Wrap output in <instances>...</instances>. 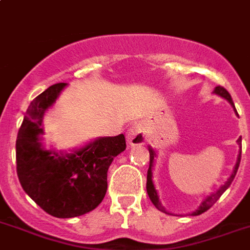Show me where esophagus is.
<instances>
[{
	"label": "esophagus",
	"mask_w": 250,
	"mask_h": 250,
	"mask_svg": "<svg viewBox=\"0 0 250 250\" xmlns=\"http://www.w3.org/2000/svg\"><path fill=\"white\" fill-rule=\"evenodd\" d=\"M147 139V130L142 124H137L133 127H130L127 133V140L131 146H138V144L146 143Z\"/></svg>",
	"instance_id": "1"
}]
</instances>
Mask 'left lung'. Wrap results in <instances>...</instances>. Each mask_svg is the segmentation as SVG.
<instances>
[{"instance_id": "left-lung-1", "label": "left lung", "mask_w": 250, "mask_h": 250, "mask_svg": "<svg viewBox=\"0 0 250 250\" xmlns=\"http://www.w3.org/2000/svg\"><path fill=\"white\" fill-rule=\"evenodd\" d=\"M213 93H216V94H218V96L224 97L225 100L229 101V103H230V104L234 107L235 112H236V108H235V106H234V102H232L231 96H230V93H229L228 90L225 89L224 86H221V85L216 86V88H214V90H213ZM236 113H238V112H236ZM238 144L240 146V150H239L238 161H236V164H235L234 170H232V174L230 175V177L228 179V181H226L224 185H221V187L218 188L217 190L214 191V193H212V194L208 195L207 198H204L203 202L201 203V206H199V207H198L194 212H191V216H198V214H202L203 212L208 211V209H209V208H211L212 206H213V204L218 201V198L224 194L225 190H226V189H228V188L231 185L235 175H236V172H238L239 165H240V160H241V138H239V139H238ZM148 150H149V168H148V172H147V193H148V195H149V199L152 201V203L154 204V207L157 208V209H160L161 212H165V213L168 214V212H167L166 209L162 207V204H161L160 198H158V194H157V190H156V188H154V184H153V180H152V167H153V161H154V156H156V153H154V150L152 149L150 147L148 148Z\"/></svg>"}]
</instances>
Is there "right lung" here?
I'll use <instances>...</instances> for the list:
<instances>
[{"instance_id":"add662e5","label":"right lung","mask_w":250,"mask_h":250,"mask_svg":"<svg viewBox=\"0 0 250 250\" xmlns=\"http://www.w3.org/2000/svg\"><path fill=\"white\" fill-rule=\"evenodd\" d=\"M66 85L53 84L32 101L16 139V172L22 189L43 211L59 218L88 213L103 201L108 167L126 148L124 134L98 138L71 153L43 147V116Z\"/></svg>"}]
</instances>
